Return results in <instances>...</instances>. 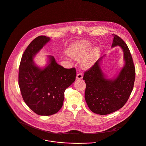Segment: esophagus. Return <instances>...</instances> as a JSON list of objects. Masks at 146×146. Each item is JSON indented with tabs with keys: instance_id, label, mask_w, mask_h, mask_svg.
Returning <instances> with one entry per match:
<instances>
[{
	"instance_id": "1",
	"label": "esophagus",
	"mask_w": 146,
	"mask_h": 146,
	"mask_svg": "<svg viewBox=\"0 0 146 146\" xmlns=\"http://www.w3.org/2000/svg\"><path fill=\"white\" fill-rule=\"evenodd\" d=\"M82 78H83V75L82 74V73H79L76 75V79L79 80V79H82Z\"/></svg>"
}]
</instances>
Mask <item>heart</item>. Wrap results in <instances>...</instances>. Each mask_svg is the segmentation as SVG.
Segmentation results:
<instances>
[{"instance_id": "obj_1", "label": "heart", "mask_w": 146, "mask_h": 146, "mask_svg": "<svg viewBox=\"0 0 146 146\" xmlns=\"http://www.w3.org/2000/svg\"><path fill=\"white\" fill-rule=\"evenodd\" d=\"M91 48V44L89 42H78L68 49L67 54L75 60L80 61L82 59V67L84 69H87L96 63L100 52V48L96 47L93 48L87 54Z\"/></svg>"}]
</instances>
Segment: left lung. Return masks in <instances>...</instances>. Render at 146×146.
Listing matches in <instances>:
<instances>
[{
    "mask_svg": "<svg viewBox=\"0 0 146 146\" xmlns=\"http://www.w3.org/2000/svg\"><path fill=\"white\" fill-rule=\"evenodd\" d=\"M112 35L111 47L120 46L124 55V65L118 75L113 79L106 78L100 67L104 55L83 76L86 103L92 112L99 115L110 114L123 107L133 90L135 79V68L128 46L117 35Z\"/></svg>",
    "mask_w": 146,
    "mask_h": 146,
    "instance_id": "obj_1",
    "label": "left lung"
}]
</instances>
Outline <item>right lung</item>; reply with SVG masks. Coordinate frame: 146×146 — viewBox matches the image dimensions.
<instances>
[{"mask_svg":"<svg viewBox=\"0 0 146 146\" xmlns=\"http://www.w3.org/2000/svg\"><path fill=\"white\" fill-rule=\"evenodd\" d=\"M50 38L39 36L34 39L25 51L19 69V86L26 104L35 113L49 116L62 108L66 89L75 80V68H65L58 64L53 56H48L47 65L37 66L34 56Z\"/></svg>","mask_w":146,"mask_h":146,"instance_id":"obj_1","label":"right lung"}]
</instances>
